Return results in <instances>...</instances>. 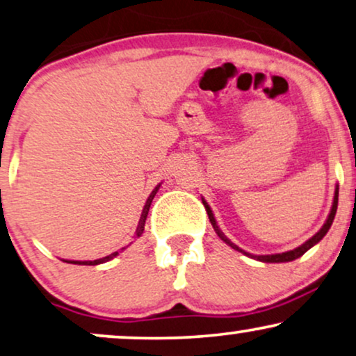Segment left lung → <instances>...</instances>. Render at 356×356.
Segmentation results:
<instances>
[{"instance_id": "1", "label": "left lung", "mask_w": 356, "mask_h": 356, "mask_svg": "<svg viewBox=\"0 0 356 356\" xmlns=\"http://www.w3.org/2000/svg\"><path fill=\"white\" fill-rule=\"evenodd\" d=\"M202 204H204V207H206V211H207V216H209V220H211L212 227H214V230H216V232H218L219 237L222 238L224 242L227 243V245H230V247H232V248H235V250H238V252L245 253L247 257H252V258H255V260H260V261H265V263H283V261H293V260H296V258H299V257H301V255H304V253H306V252L309 250V248L316 245L317 242H321V240L324 238V235H325L327 232H329L330 225H332V222H334V218H335V212H337V204H339V188L335 189L334 204H332V209H330V214H329V218H327L325 224L322 225V229L319 230V232H317L316 235H314V237L309 238L306 243H302L301 247L294 248V250L284 252V253H275V255H250V253H247V252L240 250V248H238L237 245H235V243L230 242V240H229L227 237H225V235H224L222 232H220V229L218 227V224H216V219H214V216H212V211H211V207L207 206V202H206V201H202Z\"/></svg>"}]
</instances>
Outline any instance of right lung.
Returning <instances> with one entry per match:
<instances>
[{
  "label": "right lung",
  "instance_id": "right-lung-1",
  "mask_svg": "<svg viewBox=\"0 0 356 356\" xmlns=\"http://www.w3.org/2000/svg\"><path fill=\"white\" fill-rule=\"evenodd\" d=\"M159 188H160V184H159V186H156V188L154 189V191L150 193L149 200H147V202H145V206H144V211H142V214H140V219H138L137 230H136L137 237H140L142 232H144V225H145L147 214H149V209H150L152 200H154V197H155L156 191H159ZM116 255H118V252H114V253H111V255H108V257H104V258H99V260H93V261H67V263H75V265H99V263H104V261H108V260H111V258H114V257H116Z\"/></svg>",
  "mask_w": 356,
  "mask_h": 356
}]
</instances>
